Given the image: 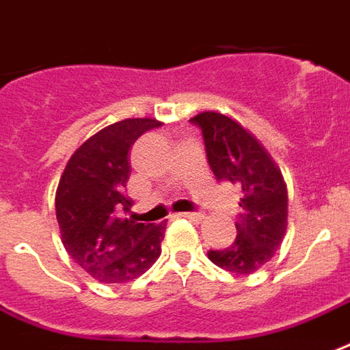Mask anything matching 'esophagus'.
<instances>
[{
    "label": "esophagus",
    "instance_id": "34e87169",
    "mask_svg": "<svg viewBox=\"0 0 350 350\" xmlns=\"http://www.w3.org/2000/svg\"><path fill=\"white\" fill-rule=\"evenodd\" d=\"M180 216H183V218H188V220H192V221H201L203 218H205V214L203 213H183Z\"/></svg>",
    "mask_w": 350,
    "mask_h": 350
}]
</instances>
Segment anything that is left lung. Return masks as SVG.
Returning <instances> with one entry per match:
<instances>
[{
	"mask_svg": "<svg viewBox=\"0 0 350 350\" xmlns=\"http://www.w3.org/2000/svg\"><path fill=\"white\" fill-rule=\"evenodd\" d=\"M200 126L206 160L220 183L241 190L237 239L208 259L234 274H252L280 248L287 229V186L282 172L256 137L231 117L203 111L190 119Z\"/></svg>",
	"mask_w": 350,
	"mask_h": 350,
	"instance_id": "8db88e82",
	"label": "left lung"
}]
</instances>
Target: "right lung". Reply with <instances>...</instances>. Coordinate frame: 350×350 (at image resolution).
Segmentation results:
<instances>
[{
  "label": "right lung",
  "instance_id": "1",
  "mask_svg": "<svg viewBox=\"0 0 350 350\" xmlns=\"http://www.w3.org/2000/svg\"><path fill=\"white\" fill-rule=\"evenodd\" d=\"M162 122L124 119L98 130L68 160L55 192V216L68 256L102 283L136 280L160 257L165 221L142 224L126 196L130 149Z\"/></svg>",
  "mask_w": 350,
  "mask_h": 350
}]
</instances>
